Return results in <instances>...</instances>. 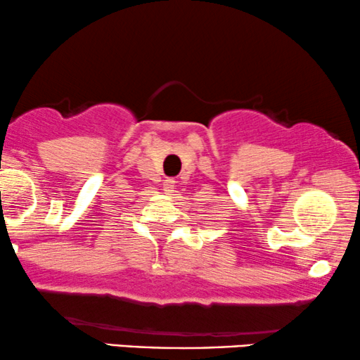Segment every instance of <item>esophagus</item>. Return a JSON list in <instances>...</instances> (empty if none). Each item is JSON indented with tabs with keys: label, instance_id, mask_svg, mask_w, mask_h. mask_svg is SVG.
Segmentation results:
<instances>
[{
	"label": "esophagus",
	"instance_id": "obj_1",
	"mask_svg": "<svg viewBox=\"0 0 360 360\" xmlns=\"http://www.w3.org/2000/svg\"><path fill=\"white\" fill-rule=\"evenodd\" d=\"M163 192H165L167 195H173V192H175V180L167 179L165 181H163Z\"/></svg>",
	"mask_w": 360,
	"mask_h": 360
}]
</instances>
